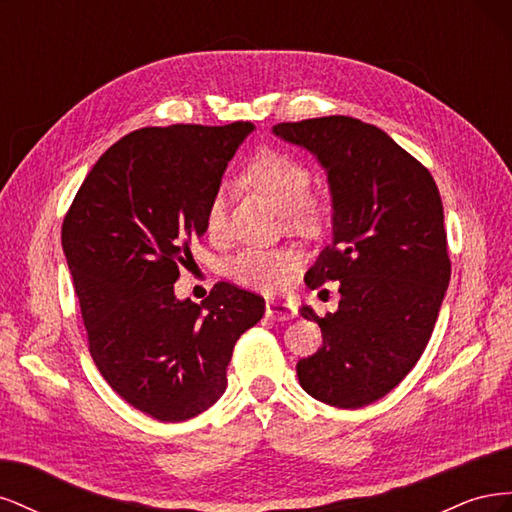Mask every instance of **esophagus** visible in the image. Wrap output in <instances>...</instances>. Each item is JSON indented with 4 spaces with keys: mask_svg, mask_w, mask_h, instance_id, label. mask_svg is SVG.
<instances>
[{
    "mask_svg": "<svg viewBox=\"0 0 512 512\" xmlns=\"http://www.w3.org/2000/svg\"><path fill=\"white\" fill-rule=\"evenodd\" d=\"M267 316L277 322H284L297 316V309L286 301H267Z\"/></svg>",
    "mask_w": 512,
    "mask_h": 512,
    "instance_id": "1",
    "label": "esophagus"
}]
</instances>
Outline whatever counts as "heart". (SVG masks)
<instances>
[{"mask_svg":"<svg viewBox=\"0 0 512 512\" xmlns=\"http://www.w3.org/2000/svg\"><path fill=\"white\" fill-rule=\"evenodd\" d=\"M245 181L254 185L258 192L265 194L271 203L282 211L290 224L307 228L318 218V209L309 198V170L280 151H262L245 168ZM224 194L218 192L207 209V230L211 235L220 232L224 226ZM297 252L286 247L262 250V247H245L228 260L226 273L241 286L252 290H277L288 280L290 269L297 265Z\"/></svg>","mask_w":512,"mask_h":512,"instance_id":"heart-1","label":"heart"}]
</instances>
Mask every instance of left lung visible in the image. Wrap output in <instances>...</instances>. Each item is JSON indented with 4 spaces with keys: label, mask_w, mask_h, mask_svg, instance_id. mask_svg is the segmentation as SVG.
<instances>
[{
    "label": "left lung",
    "mask_w": 512,
    "mask_h": 512,
    "mask_svg": "<svg viewBox=\"0 0 512 512\" xmlns=\"http://www.w3.org/2000/svg\"><path fill=\"white\" fill-rule=\"evenodd\" d=\"M280 141L312 153L331 192V243L305 284L339 282L318 322L322 346L297 363L303 391L335 408L384 397L421 359L451 280L438 185L393 138L352 117L277 123Z\"/></svg>",
    "instance_id": "left-lung-1"
}]
</instances>
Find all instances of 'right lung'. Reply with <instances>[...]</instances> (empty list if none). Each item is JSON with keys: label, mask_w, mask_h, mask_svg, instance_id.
I'll return each mask as SVG.
<instances>
[{"label": "right lung", "mask_w": 512, "mask_h": 512, "mask_svg": "<svg viewBox=\"0 0 512 512\" xmlns=\"http://www.w3.org/2000/svg\"><path fill=\"white\" fill-rule=\"evenodd\" d=\"M252 132L237 121L123 136L89 170L61 228L96 367L162 423L222 397L232 348L265 314L258 294L226 282L203 305L175 294L224 170Z\"/></svg>", "instance_id": "1"}]
</instances>
